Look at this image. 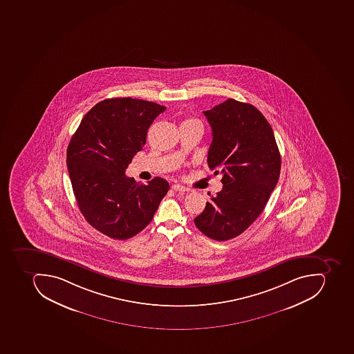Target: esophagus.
Here are the masks:
<instances>
[{"label":"esophagus","instance_id":"1","mask_svg":"<svg viewBox=\"0 0 354 354\" xmlns=\"http://www.w3.org/2000/svg\"><path fill=\"white\" fill-rule=\"evenodd\" d=\"M172 189L174 192H189V189L185 187V186L180 185V184H174L172 185Z\"/></svg>","mask_w":354,"mask_h":354}]
</instances>
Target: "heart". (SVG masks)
<instances>
[{"label": "heart", "instance_id": "1", "mask_svg": "<svg viewBox=\"0 0 354 354\" xmlns=\"http://www.w3.org/2000/svg\"><path fill=\"white\" fill-rule=\"evenodd\" d=\"M182 124H197V125H201V122H198V120H195V118H187V120H184Z\"/></svg>", "mask_w": 354, "mask_h": 354}]
</instances>
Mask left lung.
<instances>
[{
    "instance_id": "left-lung-1",
    "label": "left lung",
    "mask_w": 354,
    "mask_h": 354,
    "mask_svg": "<svg viewBox=\"0 0 354 354\" xmlns=\"http://www.w3.org/2000/svg\"><path fill=\"white\" fill-rule=\"evenodd\" d=\"M205 116L213 131L207 163L223 189L194 219L208 238L226 241L258 218L279 181L281 154L273 129L253 105L229 99Z\"/></svg>"
}]
</instances>
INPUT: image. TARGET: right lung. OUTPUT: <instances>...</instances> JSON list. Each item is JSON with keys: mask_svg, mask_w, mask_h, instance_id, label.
I'll return each mask as SVG.
<instances>
[{"mask_svg": "<svg viewBox=\"0 0 354 354\" xmlns=\"http://www.w3.org/2000/svg\"><path fill=\"white\" fill-rule=\"evenodd\" d=\"M165 106L131 97L107 99L85 114L67 149V165L79 208L91 226L126 240L149 225L168 182L147 184L126 169L146 144L147 131Z\"/></svg>", "mask_w": 354, "mask_h": 354, "instance_id": "add662e5", "label": "right lung"}]
</instances>
